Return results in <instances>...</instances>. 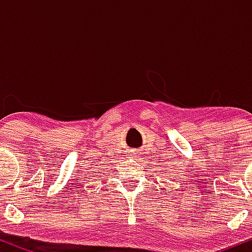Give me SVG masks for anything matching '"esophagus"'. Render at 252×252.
<instances>
[{"mask_svg": "<svg viewBox=\"0 0 252 252\" xmlns=\"http://www.w3.org/2000/svg\"><path fill=\"white\" fill-rule=\"evenodd\" d=\"M131 158H135V160H137V158H138V154H137V153H132V154H131Z\"/></svg>", "mask_w": 252, "mask_h": 252, "instance_id": "esophagus-1", "label": "esophagus"}]
</instances>
